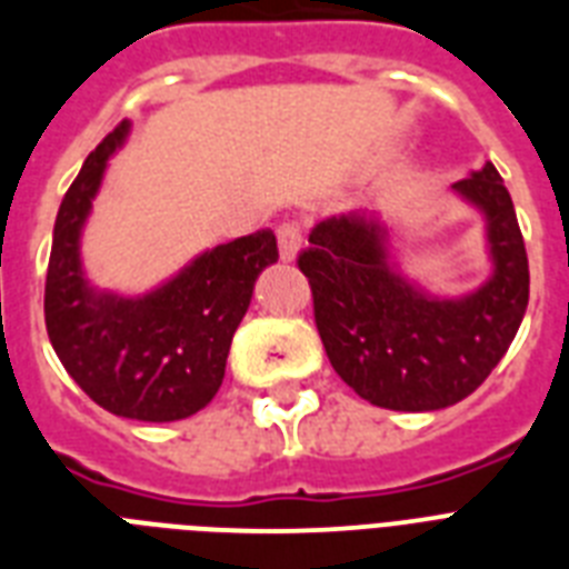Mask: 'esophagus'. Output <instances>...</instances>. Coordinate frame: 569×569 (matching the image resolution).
<instances>
[{
	"label": "esophagus",
	"instance_id": "1",
	"mask_svg": "<svg viewBox=\"0 0 569 569\" xmlns=\"http://www.w3.org/2000/svg\"><path fill=\"white\" fill-rule=\"evenodd\" d=\"M277 248H280V259L292 262L301 250V227L295 221H286L277 227Z\"/></svg>",
	"mask_w": 569,
	"mask_h": 569
}]
</instances>
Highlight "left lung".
I'll use <instances>...</instances> for the list:
<instances>
[{
    "label": "left lung",
    "instance_id": "obj_1",
    "mask_svg": "<svg viewBox=\"0 0 569 569\" xmlns=\"http://www.w3.org/2000/svg\"><path fill=\"white\" fill-rule=\"evenodd\" d=\"M451 189L485 214L493 262L463 298L410 283L389 257L387 227L366 212L316 223L298 257L330 366L357 396L387 410H442L476 392L529 307V257L499 171L487 162Z\"/></svg>",
    "mask_w": 569,
    "mask_h": 569
}]
</instances>
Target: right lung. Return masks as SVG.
<instances>
[{
  "label": "right lung",
  "mask_w": 569,
  "mask_h": 569,
  "mask_svg": "<svg viewBox=\"0 0 569 569\" xmlns=\"http://www.w3.org/2000/svg\"><path fill=\"white\" fill-rule=\"evenodd\" d=\"M127 136L123 120L84 159L61 200L43 316L58 360L97 405L138 422H177L203 410L221 387L232 333L259 271L277 262V239L257 230L218 244L138 298L93 289L79 241L106 164Z\"/></svg>",
  "instance_id": "add662e5"
}]
</instances>
